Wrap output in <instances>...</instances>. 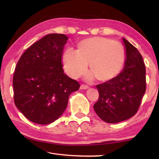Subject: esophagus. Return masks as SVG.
I'll list each match as a JSON object with an SVG mask.
<instances>
[{"label": "esophagus", "mask_w": 159, "mask_h": 159, "mask_svg": "<svg viewBox=\"0 0 159 159\" xmlns=\"http://www.w3.org/2000/svg\"><path fill=\"white\" fill-rule=\"evenodd\" d=\"M89 88V86L88 85H80V89H88Z\"/></svg>", "instance_id": "34e87169"}]
</instances>
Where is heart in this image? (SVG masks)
Segmentation results:
<instances>
[{"mask_svg":"<svg viewBox=\"0 0 159 159\" xmlns=\"http://www.w3.org/2000/svg\"><path fill=\"white\" fill-rule=\"evenodd\" d=\"M126 58V50L120 43L104 38H92L80 42L76 51L66 50L63 61L67 74L74 79L85 74L89 64L90 71L96 79L107 82L120 74Z\"/></svg>","mask_w":159,"mask_h":159,"instance_id":"heart-1","label":"heart"}]
</instances>
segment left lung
Instances as JSON below:
<instances>
[{
	"instance_id": "8db88e82",
	"label": "left lung",
	"mask_w": 159,
	"mask_h": 159,
	"mask_svg": "<svg viewBox=\"0 0 159 159\" xmlns=\"http://www.w3.org/2000/svg\"><path fill=\"white\" fill-rule=\"evenodd\" d=\"M123 42L126 54L124 70L114 79L96 85L99 98L93 109L107 123H118L134 116L146 90L143 57L126 39Z\"/></svg>"
}]
</instances>
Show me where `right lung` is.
<instances>
[{"mask_svg":"<svg viewBox=\"0 0 159 159\" xmlns=\"http://www.w3.org/2000/svg\"><path fill=\"white\" fill-rule=\"evenodd\" d=\"M68 39L64 34L43 37L20 57L13 77V99L28 120L49 124L66 110L69 96L79 83L63 73L62 54Z\"/></svg>","mask_w":159,"mask_h":159,"instance_id":"right-lung-1","label":"right lung"}]
</instances>
